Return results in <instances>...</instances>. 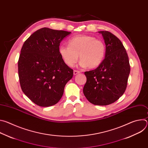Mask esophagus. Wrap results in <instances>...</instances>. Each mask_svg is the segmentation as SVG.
<instances>
[{"label":"esophagus","instance_id":"1","mask_svg":"<svg viewBox=\"0 0 148 148\" xmlns=\"http://www.w3.org/2000/svg\"><path fill=\"white\" fill-rule=\"evenodd\" d=\"M79 73L80 72L79 71H78V70H74V75H76V74Z\"/></svg>","mask_w":148,"mask_h":148}]
</instances>
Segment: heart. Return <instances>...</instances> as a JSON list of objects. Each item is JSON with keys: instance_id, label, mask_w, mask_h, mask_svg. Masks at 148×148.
<instances>
[{"instance_id": "heart-1", "label": "heart", "mask_w": 148, "mask_h": 148, "mask_svg": "<svg viewBox=\"0 0 148 148\" xmlns=\"http://www.w3.org/2000/svg\"><path fill=\"white\" fill-rule=\"evenodd\" d=\"M59 54L66 64L73 66L78 59L82 67L94 69L98 67L104 58L106 47L104 42L93 36L80 35L72 37L69 46L61 45Z\"/></svg>"}]
</instances>
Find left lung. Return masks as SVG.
Instances as JSON below:
<instances>
[{"label":"left lung","mask_w":148,"mask_h":148,"mask_svg":"<svg viewBox=\"0 0 148 148\" xmlns=\"http://www.w3.org/2000/svg\"><path fill=\"white\" fill-rule=\"evenodd\" d=\"M106 45L105 59L95 69L85 71L83 92L92 104L107 105L125 92L130 73L128 54L121 40L108 31H100Z\"/></svg>","instance_id":"obj_1"}]
</instances>
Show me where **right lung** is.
<instances>
[{"label": "right lung", "instance_id": "right-lung-1", "mask_svg": "<svg viewBox=\"0 0 148 148\" xmlns=\"http://www.w3.org/2000/svg\"><path fill=\"white\" fill-rule=\"evenodd\" d=\"M71 32L41 28L33 33L21 49L18 74L21 88L35 104L50 107L63 95L73 70L59 54L61 40Z\"/></svg>", "mask_w": 148, "mask_h": 148}]
</instances>
